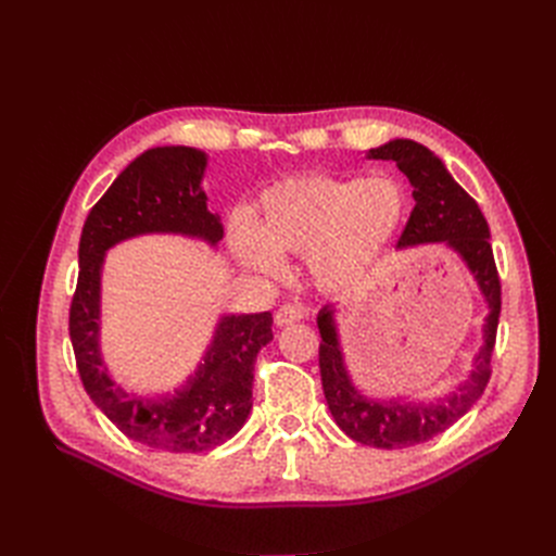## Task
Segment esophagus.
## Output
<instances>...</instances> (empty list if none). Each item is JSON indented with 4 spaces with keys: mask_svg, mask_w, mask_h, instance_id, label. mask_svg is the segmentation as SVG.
I'll return each mask as SVG.
<instances>
[{
    "mask_svg": "<svg viewBox=\"0 0 556 556\" xmlns=\"http://www.w3.org/2000/svg\"><path fill=\"white\" fill-rule=\"evenodd\" d=\"M306 311L301 304H282L278 311H276V325L278 327H285V325H292V323H299V319H304Z\"/></svg>",
    "mask_w": 556,
    "mask_h": 556,
    "instance_id": "esophagus-1",
    "label": "esophagus"
}]
</instances>
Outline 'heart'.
<instances>
[{
  "label": "heart",
  "mask_w": 556,
  "mask_h": 556,
  "mask_svg": "<svg viewBox=\"0 0 556 556\" xmlns=\"http://www.w3.org/2000/svg\"><path fill=\"white\" fill-rule=\"evenodd\" d=\"M406 208V192L392 178L296 176L264 190L257 225L233 217L229 243L245 266L266 278L288 271L282 252H308L319 285L348 288L382 255Z\"/></svg>",
  "instance_id": "obj_1"
}]
</instances>
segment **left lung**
I'll return each instance as SVG.
<instances>
[{"instance_id":"left-lung-1","label":"left lung","mask_w":556,"mask_h":556,"mask_svg":"<svg viewBox=\"0 0 556 556\" xmlns=\"http://www.w3.org/2000/svg\"><path fill=\"white\" fill-rule=\"evenodd\" d=\"M366 157L396 162L413 185L415 208L401 233L399 248L445 243L473 274L486 308H490L482 327L484 343L473 359V371L457 384V390L431 403L364 396L352 382L345 366L333 308L325 306L319 311L317 329L323 336L319 376H323L325 399L336 425L362 445L401 450L443 433L482 396L492 376V355L501 315V280L490 243V225H486L480 206L450 176L445 164L429 148L410 139H394L368 150Z\"/></svg>"}]
</instances>
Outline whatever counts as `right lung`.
Here are the masks:
<instances>
[{
	"label": "right lung",
	"instance_id": "right-lung-1",
	"mask_svg": "<svg viewBox=\"0 0 556 556\" xmlns=\"http://www.w3.org/2000/svg\"><path fill=\"white\" fill-rule=\"evenodd\" d=\"M208 157L197 148H150L129 162L92 206L78 245V282L70 308V336L83 387L111 422L148 447L190 454L223 445L252 408L257 352L274 339L271 313L225 315L204 362L174 394H127L109 376L99 350L102 266L106 250L141 233H182L217 245L220 215L201 190Z\"/></svg>",
	"mask_w": 556,
	"mask_h": 556
}]
</instances>
